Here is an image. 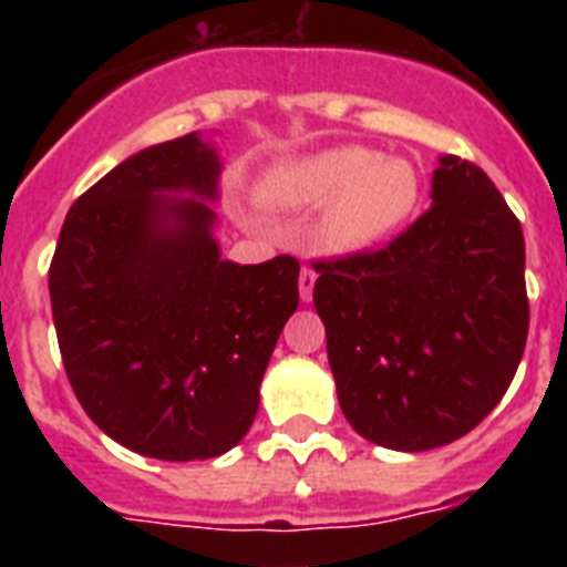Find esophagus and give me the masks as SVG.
<instances>
[{
	"instance_id": "1",
	"label": "esophagus",
	"mask_w": 567,
	"mask_h": 567,
	"mask_svg": "<svg viewBox=\"0 0 567 567\" xmlns=\"http://www.w3.org/2000/svg\"><path fill=\"white\" fill-rule=\"evenodd\" d=\"M315 280H318V272L312 267H303L298 275V287H300V300L309 303L312 300V289H315Z\"/></svg>"
}]
</instances>
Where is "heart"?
I'll list each match as a JSON object with an SVG mask.
<instances>
[{
    "mask_svg": "<svg viewBox=\"0 0 567 567\" xmlns=\"http://www.w3.org/2000/svg\"><path fill=\"white\" fill-rule=\"evenodd\" d=\"M269 207L315 213V240L329 255H363L398 238L420 209L423 182L403 155H380L363 144L318 150L280 164L260 184Z\"/></svg>",
    "mask_w": 567,
    "mask_h": 567,
    "instance_id": "1",
    "label": "heart"
}]
</instances>
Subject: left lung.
<instances>
[{
    "mask_svg": "<svg viewBox=\"0 0 567 567\" xmlns=\"http://www.w3.org/2000/svg\"><path fill=\"white\" fill-rule=\"evenodd\" d=\"M315 272L340 409L369 443L440 449L508 392L528 338L525 240L477 164L443 155L429 213Z\"/></svg>",
    "mask_w": 567,
    "mask_h": 567,
    "instance_id": "1",
    "label": "left lung"
}]
</instances>
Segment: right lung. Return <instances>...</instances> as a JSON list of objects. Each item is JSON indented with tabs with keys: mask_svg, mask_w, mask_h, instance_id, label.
I'll list each match as a JSON object with an SVG mask.
<instances>
[{
	"mask_svg": "<svg viewBox=\"0 0 567 567\" xmlns=\"http://www.w3.org/2000/svg\"><path fill=\"white\" fill-rule=\"evenodd\" d=\"M218 175V153L198 133L130 155L76 198L50 260L79 403L115 443L169 463L240 443L298 309L292 255L252 267L221 258L207 204Z\"/></svg>",
	"mask_w": 567,
	"mask_h": 567,
	"instance_id": "add662e5",
	"label": "right lung"
}]
</instances>
